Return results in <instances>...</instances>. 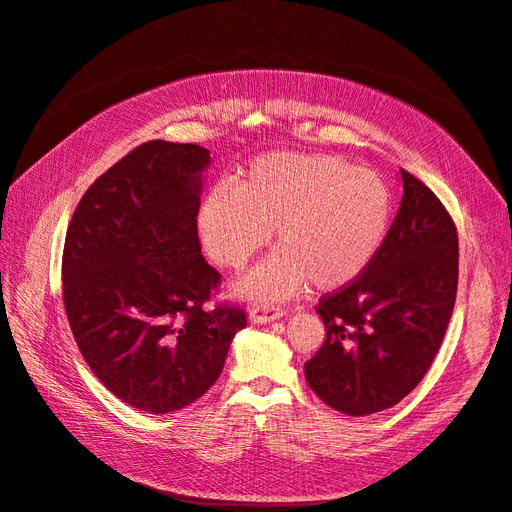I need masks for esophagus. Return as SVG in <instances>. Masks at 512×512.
<instances>
[{"label": "esophagus", "instance_id": "esophagus-1", "mask_svg": "<svg viewBox=\"0 0 512 512\" xmlns=\"http://www.w3.org/2000/svg\"><path fill=\"white\" fill-rule=\"evenodd\" d=\"M285 314L283 307L279 305H255L251 312H248V320L255 325H264L270 323V320H277Z\"/></svg>", "mask_w": 512, "mask_h": 512}]
</instances>
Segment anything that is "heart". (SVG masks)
<instances>
[{
  "label": "heart",
  "instance_id": "b5f03b06",
  "mask_svg": "<svg viewBox=\"0 0 512 512\" xmlns=\"http://www.w3.org/2000/svg\"><path fill=\"white\" fill-rule=\"evenodd\" d=\"M390 211V189L373 170L334 154L272 152L242 170L235 189H211L198 237L213 264L240 272L275 229L277 253L237 288L270 301L305 279L316 290L358 279L382 248Z\"/></svg>",
  "mask_w": 512,
  "mask_h": 512
}]
</instances>
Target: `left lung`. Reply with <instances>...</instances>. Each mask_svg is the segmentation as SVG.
<instances>
[{"label":"left lung","mask_w":512,"mask_h":512,"mask_svg":"<svg viewBox=\"0 0 512 512\" xmlns=\"http://www.w3.org/2000/svg\"><path fill=\"white\" fill-rule=\"evenodd\" d=\"M401 178V207L371 266L316 305L327 336L305 362L307 384L349 417L392 408L417 388L456 303L454 218L417 176Z\"/></svg>","instance_id":"obj_1"}]
</instances>
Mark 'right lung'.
I'll return each instance as SVG.
<instances>
[{
	"instance_id": "right-lung-1",
	"label": "right lung",
	"mask_w": 512,
	"mask_h": 512,
	"mask_svg": "<svg viewBox=\"0 0 512 512\" xmlns=\"http://www.w3.org/2000/svg\"><path fill=\"white\" fill-rule=\"evenodd\" d=\"M209 150L146 141L80 198L63 248V303L95 377L128 406L181 410L216 384L246 310H207L220 272L200 255Z\"/></svg>"
}]
</instances>
